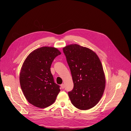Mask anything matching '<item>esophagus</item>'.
Returning a JSON list of instances; mask_svg holds the SVG:
<instances>
[{
    "label": "esophagus",
    "instance_id": "esophagus-1",
    "mask_svg": "<svg viewBox=\"0 0 131 131\" xmlns=\"http://www.w3.org/2000/svg\"><path fill=\"white\" fill-rule=\"evenodd\" d=\"M61 88H62V89H64V88H65V86H64V84H62L61 85Z\"/></svg>",
    "mask_w": 131,
    "mask_h": 131
}]
</instances>
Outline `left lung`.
<instances>
[{
  "instance_id": "left-lung-1",
  "label": "left lung",
  "mask_w": 131,
  "mask_h": 131,
  "mask_svg": "<svg viewBox=\"0 0 131 131\" xmlns=\"http://www.w3.org/2000/svg\"><path fill=\"white\" fill-rule=\"evenodd\" d=\"M73 82L68 94L72 105L81 110L94 107L104 92L105 77L102 63L96 54L78 45L63 49Z\"/></svg>"
}]
</instances>
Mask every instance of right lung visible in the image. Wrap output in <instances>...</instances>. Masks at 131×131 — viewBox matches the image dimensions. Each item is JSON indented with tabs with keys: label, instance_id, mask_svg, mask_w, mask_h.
Returning a JSON list of instances; mask_svg holds the SVG:
<instances>
[{
	"label": "right lung",
	"instance_id": "right-lung-1",
	"mask_svg": "<svg viewBox=\"0 0 131 131\" xmlns=\"http://www.w3.org/2000/svg\"><path fill=\"white\" fill-rule=\"evenodd\" d=\"M61 54L57 48L43 47L31 52L23 63L20 85L25 98L32 105L44 108L55 102L60 86L54 82L50 68Z\"/></svg>",
	"mask_w": 131,
	"mask_h": 131
}]
</instances>
